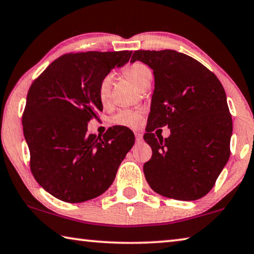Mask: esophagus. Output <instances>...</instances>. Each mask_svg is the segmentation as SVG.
I'll return each instance as SVG.
<instances>
[{
    "instance_id": "obj_1",
    "label": "esophagus",
    "mask_w": 254,
    "mask_h": 254,
    "mask_svg": "<svg viewBox=\"0 0 254 254\" xmlns=\"http://www.w3.org/2000/svg\"><path fill=\"white\" fill-rule=\"evenodd\" d=\"M135 140H136V142H138V143L142 142V140H143L142 133H140V132H135Z\"/></svg>"
}]
</instances>
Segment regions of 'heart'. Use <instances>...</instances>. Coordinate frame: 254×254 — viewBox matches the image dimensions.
I'll use <instances>...</instances> for the list:
<instances>
[{
  "label": "heart",
  "mask_w": 254,
  "mask_h": 254,
  "mask_svg": "<svg viewBox=\"0 0 254 254\" xmlns=\"http://www.w3.org/2000/svg\"><path fill=\"white\" fill-rule=\"evenodd\" d=\"M124 74L127 75V78L130 80L134 86L140 88V89H141L144 84L150 82L152 78L151 70L149 69L146 64L140 62L132 63L127 67H126ZM112 82V75L108 74L104 76L98 84L97 95L100 103L104 104V105H106V104L110 102ZM112 122L114 124H118V126L135 127L139 126L140 122H141V114H140V112L136 111H121L118 114L113 116Z\"/></svg>",
  "instance_id": "b5f03b06"
}]
</instances>
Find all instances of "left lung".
<instances>
[{"mask_svg": "<svg viewBox=\"0 0 254 254\" xmlns=\"http://www.w3.org/2000/svg\"><path fill=\"white\" fill-rule=\"evenodd\" d=\"M154 71L144 141L152 157L143 173L152 190L166 198L192 201L211 190L229 158L233 132L226 94L218 78L191 56L173 50L135 51ZM167 125L171 135L152 131Z\"/></svg>", "mask_w": 254, "mask_h": 254, "instance_id": "1", "label": "left lung"}]
</instances>
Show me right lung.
I'll return each instance as SVG.
<instances>
[{
	"instance_id": "1",
	"label": "right lung",
	"mask_w": 254,
	"mask_h": 254,
	"mask_svg": "<svg viewBox=\"0 0 254 254\" xmlns=\"http://www.w3.org/2000/svg\"><path fill=\"white\" fill-rule=\"evenodd\" d=\"M132 51L63 55L35 80L22 116L30 168L44 190L59 200L79 203L103 194L134 144L126 127L103 136L88 133V123L103 111L98 84Z\"/></svg>"
}]
</instances>
